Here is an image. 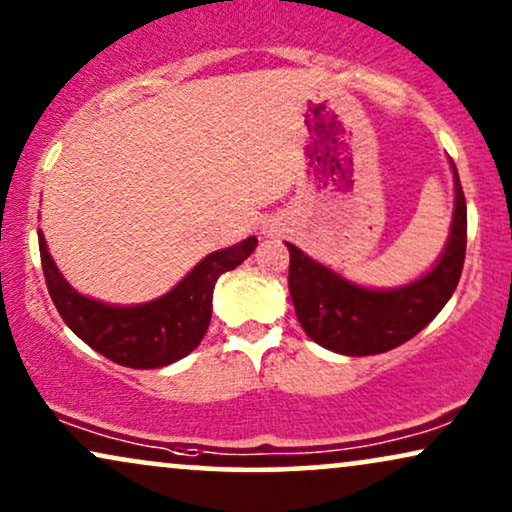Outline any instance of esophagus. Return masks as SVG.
<instances>
[{"mask_svg": "<svg viewBox=\"0 0 512 512\" xmlns=\"http://www.w3.org/2000/svg\"><path fill=\"white\" fill-rule=\"evenodd\" d=\"M264 234H267V236H274V234H276V229H274V226H267V229H264Z\"/></svg>", "mask_w": 512, "mask_h": 512, "instance_id": "esophagus-1", "label": "esophagus"}]
</instances>
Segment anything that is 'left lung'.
<instances>
[{
	"label": "left lung",
	"instance_id": "left-lung-1",
	"mask_svg": "<svg viewBox=\"0 0 512 512\" xmlns=\"http://www.w3.org/2000/svg\"><path fill=\"white\" fill-rule=\"evenodd\" d=\"M454 172V217L442 255L430 271L397 288H366L347 281L326 264L312 260L297 245L290 252L288 290L304 333L316 345L345 354L368 357L404 345L423 331L454 295L463 271L468 241V208Z\"/></svg>",
	"mask_w": 512,
	"mask_h": 512
}]
</instances>
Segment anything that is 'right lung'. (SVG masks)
Masks as SVG:
<instances>
[{
    "instance_id": "add662e5",
    "label": "right lung",
    "mask_w": 512,
    "mask_h": 512,
    "mask_svg": "<svg viewBox=\"0 0 512 512\" xmlns=\"http://www.w3.org/2000/svg\"><path fill=\"white\" fill-rule=\"evenodd\" d=\"M40 257L49 295L66 326L106 359L129 368H163L200 345L212 316V290L257 248V238L210 252L172 290L141 304H108L70 286L49 255L42 231Z\"/></svg>"
}]
</instances>
